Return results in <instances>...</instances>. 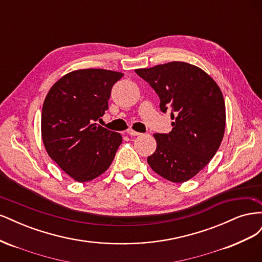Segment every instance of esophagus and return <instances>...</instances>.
I'll return each instance as SVG.
<instances>
[{"label":"esophagus","instance_id":"esophagus-1","mask_svg":"<svg viewBox=\"0 0 262 262\" xmlns=\"http://www.w3.org/2000/svg\"><path fill=\"white\" fill-rule=\"evenodd\" d=\"M126 133L129 134V136H141V133L140 132H137V131H134V130H132V129H128L126 130Z\"/></svg>","mask_w":262,"mask_h":262}]
</instances>
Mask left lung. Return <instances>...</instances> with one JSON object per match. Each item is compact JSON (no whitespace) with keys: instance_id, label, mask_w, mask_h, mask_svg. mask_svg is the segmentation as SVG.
I'll return each mask as SVG.
<instances>
[{"instance_id":"8db88e82","label":"left lung","mask_w":262,"mask_h":262,"mask_svg":"<svg viewBox=\"0 0 262 262\" xmlns=\"http://www.w3.org/2000/svg\"><path fill=\"white\" fill-rule=\"evenodd\" d=\"M136 73L156 92L162 113L168 110L173 120L169 133L154 134L157 147L147 163L165 179L187 181L209 164L223 140V94L203 70L186 62L138 69Z\"/></svg>"}]
</instances>
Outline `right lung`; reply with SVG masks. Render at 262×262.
<instances>
[{
    "mask_svg": "<svg viewBox=\"0 0 262 262\" xmlns=\"http://www.w3.org/2000/svg\"><path fill=\"white\" fill-rule=\"evenodd\" d=\"M120 72L102 69L73 71L47 94L41 136L47 153L78 182L93 180L113 163L122 142L120 133L96 123L108 109V99Z\"/></svg>",
    "mask_w": 262,
    "mask_h": 262,
    "instance_id": "1",
    "label": "right lung"
}]
</instances>
